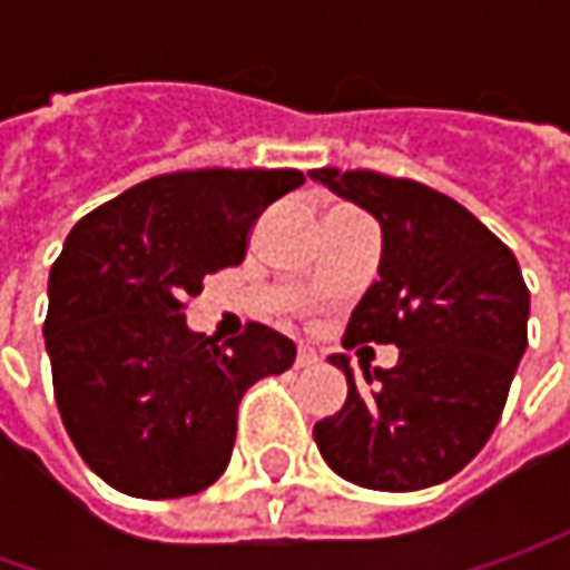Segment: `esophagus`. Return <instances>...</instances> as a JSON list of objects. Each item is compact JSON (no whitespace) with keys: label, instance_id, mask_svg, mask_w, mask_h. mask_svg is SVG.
Returning a JSON list of instances; mask_svg holds the SVG:
<instances>
[{"label":"esophagus","instance_id":"obj_1","mask_svg":"<svg viewBox=\"0 0 570 570\" xmlns=\"http://www.w3.org/2000/svg\"><path fill=\"white\" fill-rule=\"evenodd\" d=\"M317 362H320V355L311 348V345H301V348H297V358H295L297 367H314Z\"/></svg>","mask_w":570,"mask_h":570}]
</instances>
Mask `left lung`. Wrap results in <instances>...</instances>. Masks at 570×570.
<instances>
[{
	"mask_svg": "<svg viewBox=\"0 0 570 570\" xmlns=\"http://www.w3.org/2000/svg\"><path fill=\"white\" fill-rule=\"evenodd\" d=\"M381 225L377 282L352 311L345 345H396L393 367L330 355L348 396L314 425L323 460L374 492H419L463 470L492 438L527 352L530 292L517 256L438 189L374 170H311Z\"/></svg>",
	"mask_w": 570,
	"mask_h": 570,
	"instance_id": "1",
	"label": "left lung"
}]
</instances>
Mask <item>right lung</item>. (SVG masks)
I'll return each instance as SVG.
<instances>
[{"label":"right lung","mask_w":570,"mask_h":570,"mask_svg":"<svg viewBox=\"0 0 570 570\" xmlns=\"http://www.w3.org/2000/svg\"><path fill=\"white\" fill-rule=\"evenodd\" d=\"M301 184L288 167L161 174L69 230L43 340L62 425L110 489L148 501L208 489L228 470L244 393L295 364L288 336L250 323L218 345L189 330L184 304Z\"/></svg>","instance_id":"obj_1"}]
</instances>
